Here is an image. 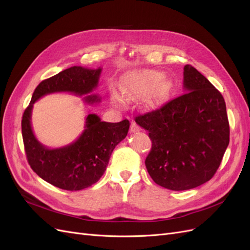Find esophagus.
I'll list each match as a JSON object with an SVG mask.
<instances>
[{"mask_svg":"<svg viewBox=\"0 0 250 250\" xmlns=\"http://www.w3.org/2000/svg\"><path fill=\"white\" fill-rule=\"evenodd\" d=\"M130 131L131 132H133V133H135V132H138V131H140V126L135 123V121H132V124H131V127H130Z\"/></svg>","mask_w":250,"mask_h":250,"instance_id":"34e87169","label":"esophagus"}]
</instances>
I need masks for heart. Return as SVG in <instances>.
I'll return each instance as SVG.
<instances>
[{"label":"heart","instance_id":"obj_1","mask_svg":"<svg viewBox=\"0 0 250 250\" xmlns=\"http://www.w3.org/2000/svg\"><path fill=\"white\" fill-rule=\"evenodd\" d=\"M163 80V74L151 70H144L127 76L123 88L124 95L127 99L142 97L153 91ZM167 84L162 83L157 90L156 96L159 97L166 93Z\"/></svg>","mask_w":250,"mask_h":250}]
</instances>
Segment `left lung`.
<instances>
[{"label":"left lung","mask_w":250,"mask_h":250,"mask_svg":"<svg viewBox=\"0 0 250 250\" xmlns=\"http://www.w3.org/2000/svg\"><path fill=\"white\" fill-rule=\"evenodd\" d=\"M184 94L135 121L147 130L152 147L146 167L155 183L187 190L209 181L229 144L222 94L197 69L184 67Z\"/></svg>","instance_id":"1"}]
</instances>
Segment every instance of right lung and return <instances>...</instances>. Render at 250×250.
Masks as SVG:
<instances>
[{
  "instance_id": "add662e5",
  "label": "right lung",
  "mask_w": 250,
  "mask_h": 250,
  "mask_svg": "<svg viewBox=\"0 0 250 250\" xmlns=\"http://www.w3.org/2000/svg\"><path fill=\"white\" fill-rule=\"evenodd\" d=\"M102 69L71 67L44 80L35 88L31 102L22 118V135L28 163L42 180L66 190H81L96 183L108 167L113 149L125 139L130 123H104L95 114L85 119V130L75 142L60 148H48L35 138L31 129L33 104L44 95L54 92L88 94L97 87ZM89 104L101 101L88 95Z\"/></svg>"
}]
</instances>
